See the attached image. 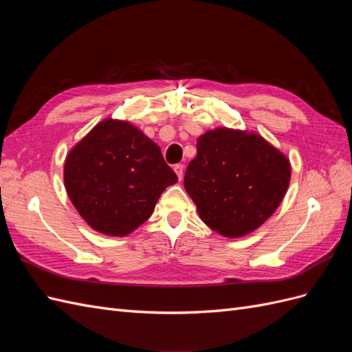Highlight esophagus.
Here are the masks:
<instances>
[{
    "mask_svg": "<svg viewBox=\"0 0 352 352\" xmlns=\"http://www.w3.org/2000/svg\"><path fill=\"white\" fill-rule=\"evenodd\" d=\"M173 170H175V173H176V176H177V179H179V180H182V177H184V170H185V167H184L182 164H176V166L173 167Z\"/></svg>",
    "mask_w": 352,
    "mask_h": 352,
    "instance_id": "34e87169",
    "label": "esophagus"
}]
</instances>
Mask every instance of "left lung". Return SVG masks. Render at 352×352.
<instances>
[{
    "label": "left lung",
    "mask_w": 352,
    "mask_h": 352,
    "mask_svg": "<svg viewBox=\"0 0 352 352\" xmlns=\"http://www.w3.org/2000/svg\"><path fill=\"white\" fill-rule=\"evenodd\" d=\"M289 180V158L260 133L216 127L198 138L184 185L210 229L241 238L278 210Z\"/></svg>",
    "instance_id": "left-lung-1"
}]
</instances>
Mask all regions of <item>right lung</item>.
<instances>
[{
	"instance_id": "1",
	"label": "right lung",
	"mask_w": 352,
	"mask_h": 352,
	"mask_svg": "<svg viewBox=\"0 0 352 352\" xmlns=\"http://www.w3.org/2000/svg\"><path fill=\"white\" fill-rule=\"evenodd\" d=\"M65 188L73 207L102 235L126 236L150 219L177 182L160 146L127 120L107 117L69 151Z\"/></svg>"
}]
</instances>
